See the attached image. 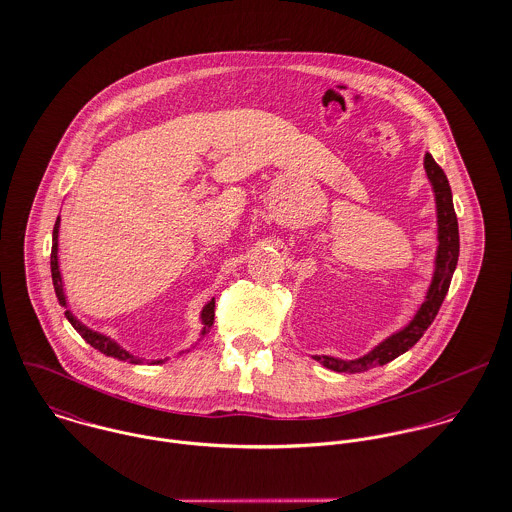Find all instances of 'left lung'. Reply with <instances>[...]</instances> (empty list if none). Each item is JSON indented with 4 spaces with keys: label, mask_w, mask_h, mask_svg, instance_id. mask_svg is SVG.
I'll use <instances>...</instances> for the list:
<instances>
[{
    "label": "left lung",
    "mask_w": 512,
    "mask_h": 512,
    "mask_svg": "<svg viewBox=\"0 0 512 512\" xmlns=\"http://www.w3.org/2000/svg\"><path fill=\"white\" fill-rule=\"evenodd\" d=\"M424 167H426V173H428V177L434 185V193H436L439 240L436 272H434L432 286L426 295V301L422 303L420 311L416 313V317L412 319V323L408 327L394 333L392 337L382 341L378 347H374L368 355L357 359V361L313 357L315 361H319L321 365L327 366L331 370L365 372L368 368L386 365V363L394 361L396 357H400L402 353L412 349L422 339V335L426 333V329L432 325V321L438 315L439 307L449 290V284H451V278H453V272L457 266V258H459V228H457V217H455L453 199H451V187H449V181H447L443 169L439 167L436 159L430 153H426V157H424Z\"/></svg>",
    "instance_id": "obj_1"
}]
</instances>
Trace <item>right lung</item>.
<instances>
[{"instance_id":"obj_1","label":"right lung","mask_w":512,"mask_h":512,"mask_svg":"<svg viewBox=\"0 0 512 512\" xmlns=\"http://www.w3.org/2000/svg\"><path fill=\"white\" fill-rule=\"evenodd\" d=\"M57 238H59V219H57L55 228H53L51 276H53V286H55V293H57V297H59V303H61L63 307H67V299H65V292H63V280H61V272H59V260H57V250H59V248H57V246H59V244H57ZM65 315H67V319L71 321V325H73L74 329L80 333V337H82L90 347H94V349H98L100 353H104L106 357H112V359H118V361H128V363H132V365H138V363H140V359H136V357H132L130 353H126V351H124L120 345H116L110 337H104V335H100V333H96V331L84 327L69 309L65 311ZM201 317H203V323H205V327H203V335H205V333L213 327V323H215V299H211V301L205 305ZM155 363H161V361H155Z\"/></svg>"}]
</instances>
